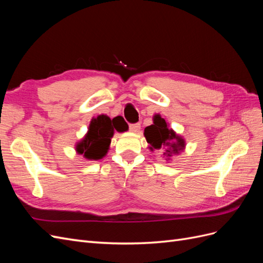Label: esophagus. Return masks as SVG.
Returning <instances> with one entry per match:
<instances>
[{"label":"esophagus","instance_id":"esophagus-1","mask_svg":"<svg viewBox=\"0 0 263 263\" xmlns=\"http://www.w3.org/2000/svg\"><path fill=\"white\" fill-rule=\"evenodd\" d=\"M129 130L133 133H139L140 130V124L136 123V124H130L129 125Z\"/></svg>","mask_w":263,"mask_h":263}]
</instances>
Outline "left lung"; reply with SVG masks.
<instances>
[{"label": "left lung", "instance_id": "1", "mask_svg": "<svg viewBox=\"0 0 263 263\" xmlns=\"http://www.w3.org/2000/svg\"><path fill=\"white\" fill-rule=\"evenodd\" d=\"M145 137L151 150H161L163 155L168 157H171L173 154H179V151L185 146L184 140L177 136L173 130L169 129L168 125L160 115H156L154 124L146 127Z\"/></svg>", "mask_w": 263, "mask_h": 263}]
</instances>
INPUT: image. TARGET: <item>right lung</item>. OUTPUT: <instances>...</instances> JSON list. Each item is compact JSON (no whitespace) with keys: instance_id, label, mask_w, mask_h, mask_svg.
Masks as SVG:
<instances>
[{"instance_id":"obj_1","label":"right lung","mask_w":263,"mask_h":263,"mask_svg":"<svg viewBox=\"0 0 263 263\" xmlns=\"http://www.w3.org/2000/svg\"><path fill=\"white\" fill-rule=\"evenodd\" d=\"M124 126L116 117L110 119L105 115H100L93 118L86 136L77 145V151L90 160H99L106 155L114 130L124 132Z\"/></svg>"}]
</instances>
